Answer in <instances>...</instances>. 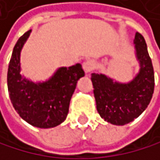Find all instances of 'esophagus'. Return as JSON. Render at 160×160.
Instances as JSON below:
<instances>
[{"label":"esophagus","instance_id":"34e87169","mask_svg":"<svg viewBox=\"0 0 160 160\" xmlns=\"http://www.w3.org/2000/svg\"><path fill=\"white\" fill-rule=\"evenodd\" d=\"M95 68V62L93 60H87L82 63V69L84 70L85 74L91 73Z\"/></svg>","mask_w":160,"mask_h":160}]
</instances>
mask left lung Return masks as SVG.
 I'll return each instance as SVG.
<instances>
[{
    "instance_id": "left-lung-1",
    "label": "left lung",
    "mask_w": 160,
    "mask_h": 160,
    "mask_svg": "<svg viewBox=\"0 0 160 160\" xmlns=\"http://www.w3.org/2000/svg\"><path fill=\"white\" fill-rule=\"evenodd\" d=\"M136 60L139 71L129 82H118L105 74H92L91 82L100 117L115 125L133 121L147 109L154 89V73L144 37L134 38Z\"/></svg>"
}]
</instances>
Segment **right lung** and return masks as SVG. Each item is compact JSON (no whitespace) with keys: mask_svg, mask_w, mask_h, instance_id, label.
<instances>
[{"mask_svg":"<svg viewBox=\"0 0 160 160\" xmlns=\"http://www.w3.org/2000/svg\"><path fill=\"white\" fill-rule=\"evenodd\" d=\"M32 30L19 38L12 50L8 70V88L12 106L29 124L52 128L67 118L78 81L84 76L79 63L60 67L43 82H33L21 74V51Z\"/></svg>","mask_w":160,"mask_h":160,"instance_id":"obj_1","label":"right lung"}]
</instances>
